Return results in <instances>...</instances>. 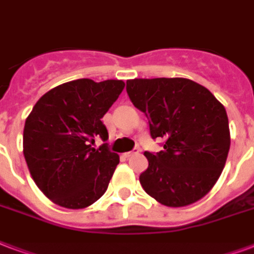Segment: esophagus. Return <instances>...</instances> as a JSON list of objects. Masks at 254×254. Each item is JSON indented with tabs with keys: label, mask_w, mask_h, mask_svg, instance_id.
Instances as JSON below:
<instances>
[{
	"label": "esophagus",
	"mask_w": 254,
	"mask_h": 254,
	"mask_svg": "<svg viewBox=\"0 0 254 254\" xmlns=\"http://www.w3.org/2000/svg\"><path fill=\"white\" fill-rule=\"evenodd\" d=\"M138 152H140V149H137L134 148L131 152H127V153H124V157L125 158H130L131 156H134V154H138Z\"/></svg>",
	"instance_id": "1"
}]
</instances>
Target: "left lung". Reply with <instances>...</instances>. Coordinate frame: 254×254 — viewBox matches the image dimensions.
Returning <instances> with one entry per match:
<instances>
[{"label":"left lung","mask_w":254,"mask_h":254,"mask_svg":"<svg viewBox=\"0 0 254 254\" xmlns=\"http://www.w3.org/2000/svg\"><path fill=\"white\" fill-rule=\"evenodd\" d=\"M127 96L149 120L158 153L145 152L140 183L160 204L180 208L206 196L217 183L230 148L226 110L208 89L188 78H134Z\"/></svg>","instance_id":"left-lung-1"}]
</instances>
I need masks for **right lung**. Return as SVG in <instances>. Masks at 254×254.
<instances>
[{
  "instance_id": "1",
  "label": "right lung",
  "mask_w": 254,
  "mask_h": 254,
  "mask_svg": "<svg viewBox=\"0 0 254 254\" xmlns=\"http://www.w3.org/2000/svg\"><path fill=\"white\" fill-rule=\"evenodd\" d=\"M125 88L121 80L89 78L58 85L37 101L25 121L24 156L40 190L54 204L86 208L108 189L120 157L101 119Z\"/></svg>"
}]
</instances>
